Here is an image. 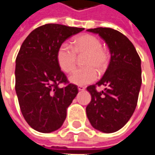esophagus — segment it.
<instances>
[{
    "mask_svg": "<svg viewBox=\"0 0 155 155\" xmlns=\"http://www.w3.org/2000/svg\"><path fill=\"white\" fill-rule=\"evenodd\" d=\"M84 89H85V88H84V86H81V85H79V86H78V90L80 91H84Z\"/></svg>",
    "mask_w": 155,
    "mask_h": 155,
    "instance_id": "obj_1",
    "label": "esophagus"
}]
</instances>
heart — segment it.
<instances>
[{"label":"heart","instance_id":"1","mask_svg":"<svg viewBox=\"0 0 155 155\" xmlns=\"http://www.w3.org/2000/svg\"><path fill=\"white\" fill-rule=\"evenodd\" d=\"M84 67L77 69L69 76V81L77 85H85L97 79V70L103 72L108 67L110 54L102 48L101 41L92 35H82L74 39L71 46L62 43L57 51L58 64L63 71L69 73L74 69L77 55H84Z\"/></svg>","mask_w":155,"mask_h":155}]
</instances>
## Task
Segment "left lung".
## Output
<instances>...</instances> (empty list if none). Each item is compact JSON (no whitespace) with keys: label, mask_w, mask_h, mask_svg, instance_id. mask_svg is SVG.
I'll return each instance as SVG.
<instances>
[{"label":"left lung","mask_w":155,"mask_h":155,"mask_svg":"<svg viewBox=\"0 0 155 155\" xmlns=\"http://www.w3.org/2000/svg\"><path fill=\"white\" fill-rule=\"evenodd\" d=\"M87 31L98 34L105 41L111 57L101 81L87 87L91 101L86 114L95 130L114 133L126 124L136 108L142 84L141 60L131 41L120 31L103 27ZM96 85L106 89L99 92Z\"/></svg>","instance_id":"8db88e82"}]
</instances>
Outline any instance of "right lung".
Instances as JSON below:
<instances>
[{
  "label": "right lung",
  "instance_id": "obj_1",
  "mask_svg": "<svg viewBox=\"0 0 155 155\" xmlns=\"http://www.w3.org/2000/svg\"><path fill=\"white\" fill-rule=\"evenodd\" d=\"M84 28L46 24L35 29L22 43L15 60V92L21 110L32 129L51 133L60 129L78 94L58 64L60 45ZM67 85L61 88L58 84Z\"/></svg>",
  "mask_w": 155,
  "mask_h": 155
}]
</instances>
